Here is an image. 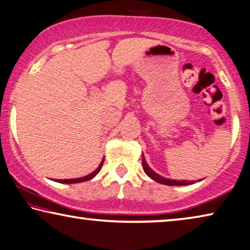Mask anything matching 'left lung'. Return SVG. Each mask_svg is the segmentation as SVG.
<instances>
[{
  "label": "left lung",
  "mask_w": 250,
  "mask_h": 250,
  "mask_svg": "<svg viewBox=\"0 0 250 250\" xmlns=\"http://www.w3.org/2000/svg\"><path fill=\"white\" fill-rule=\"evenodd\" d=\"M142 166H144V170H145V172L146 173V176H149L150 178H151V179H153L154 181L159 182V184H162V185L186 186V185L195 184V182H196V181H187V180H171V179H167V178L158 175V173L154 172L153 170L149 167L148 164H146L144 154H142Z\"/></svg>",
  "instance_id": "obj_1"
}]
</instances>
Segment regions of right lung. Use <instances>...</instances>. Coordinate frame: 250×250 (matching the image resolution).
I'll return each instance as SVG.
<instances>
[{"instance_id":"right-lung-1","label":"right lung","mask_w":250,"mask_h":250,"mask_svg":"<svg viewBox=\"0 0 250 250\" xmlns=\"http://www.w3.org/2000/svg\"><path fill=\"white\" fill-rule=\"evenodd\" d=\"M102 165H104V160L101 161V164H100V166H99V167L94 170L93 172H91L90 175H88V176H85V177H81V178H77V179H63V180H61V179H59V180H55L57 182H61V184H77V182H83V181H88V180H90V179H92L93 177H96L98 173H99V171H100L101 170V168H102Z\"/></svg>"}]
</instances>
